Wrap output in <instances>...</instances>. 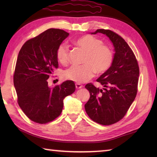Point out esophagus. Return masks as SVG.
I'll return each instance as SVG.
<instances>
[{"label": "esophagus", "mask_w": 157, "mask_h": 157, "mask_svg": "<svg viewBox=\"0 0 157 157\" xmlns=\"http://www.w3.org/2000/svg\"><path fill=\"white\" fill-rule=\"evenodd\" d=\"M75 87L77 89H79V88H82L83 87V86L80 84H78V83H76L75 84Z\"/></svg>", "instance_id": "esophagus-1"}]
</instances>
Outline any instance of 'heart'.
I'll return each instance as SVG.
<instances>
[{
	"mask_svg": "<svg viewBox=\"0 0 157 157\" xmlns=\"http://www.w3.org/2000/svg\"><path fill=\"white\" fill-rule=\"evenodd\" d=\"M75 44L86 51L84 65H73L63 73L67 79L77 83L87 82L95 73H102L110 68L113 61V53L108 46L92 35H85L77 39ZM56 59L62 65L69 60V48L65 43L60 44L56 52Z\"/></svg>",
	"mask_w": 157,
	"mask_h": 157,
	"instance_id": "obj_1",
	"label": "heart"
}]
</instances>
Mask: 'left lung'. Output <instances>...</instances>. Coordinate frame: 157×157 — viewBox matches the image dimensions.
Here are the masks:
<instances>
[{
	"label": "left lung",
	"mask_w": 157,
	"mask_h": 157,
	"mask_svg": "<svg viewBox=\"0 0 157 157\" xmlns=\"http://www.w3.org/2000/svg\"><path fill=\"white\" fill-rule=\"evenodd\" d=\"M97 33L110 39L115 54L110 68L96 79L104 86L103 90L91 83L86 85L90 97L85 105V110L92 121L109 125L120 121L134 102L138 91L139 67L132 50L121 36L104 29L92 34Z\"/></svg>",
	"instance_id": "obj_1"
}]
</instances>
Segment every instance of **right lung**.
Returning <instances> with one entry per match:
<instances>
[{
    "instance_id": "add662e5",
    "label": "right lung",
    "mask_w": 157,
    "mask_h": 157,
    "mask_svg": "<svg viewBox=\"0 0 157 157\" xmlns=\"http://www.w3.org/2000/svg\"><path fill=\"white\" fill-rule=\"evenodd\" d=\"M69 34L63 29H48L29 40L19 51L13 83L20 108L36 123L43 124L58 117L63 108V99L75 90L73 81H65L52 88L47 80L58 68L56 49Z\"/></svg>"
}]
</instances>
